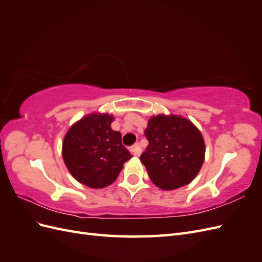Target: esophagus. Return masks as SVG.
<instances>
[{"label":"esophagus","instance_id":"1","mask_svg":"<svg viewBox=\"0 0 262 262\" xmlns=\"http://www.w3.org/2000/svg\"><path fill=\"white\" fill-rule=\"evenodd\" d=\"M130 150H131V153L134 156H139L142 153V147H141V145L139 143H137V144H134V145H132L130 147Z\"/></svg>","mask_w":262,"mask_h":262}]
</instances>
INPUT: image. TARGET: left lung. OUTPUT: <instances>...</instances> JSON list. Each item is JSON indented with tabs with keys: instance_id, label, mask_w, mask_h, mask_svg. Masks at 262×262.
Wrapping results in <instances>:
<instances>
[{
	"instance_id": "left-lung-1",
	"label": "left lung",
	"mask_w": 262,
	"mask_h": 262,
	"mask_svg": "<svg viewBox=\"0 0 262 262\" xmlns=\"http://www.w3.org/2000/svg\"><path fill=\"white\" fill-rule=\"evenodd\" d=\"M148 141L140 156L153 184L164 190L191 182L204 162L202 134L187 119L158 115L148 120L144 131Z\"/></svg>"
}]
</instances>
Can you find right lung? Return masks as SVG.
I'll use <instances>...</instances> for the list:
<instances>
[{"label": "right lung", "mask_w": 262, "mask_h": 262, "mask_svg": "<svg viewBox=\"0 0 262 262\" xmlns=\"http://www.w3.org/2000/svg\"><path fill=\"white\" fill-rule=\"evenodd\" d=\"M113 116L92 114L71 126L63 140L62 156L69 171L81 184L104 188L117 179L123 164L132 157L114 131Z\"/></svg>", "instance_id": "obj_1"}]
</instances>
